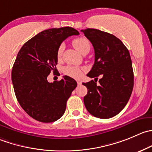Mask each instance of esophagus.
Listing matches in <instances>:
<instances>
[{"instance_id":"esophagus-1","label":"esophagus","mask_w":152,"mask_h":152,"mask_svg":"<svg viewBox=\"0 0 152 152\" xmlns=\"http://www.w3.org/2000/svg\"><path fill=\"white\" fill-rule=\"evenodd\" d=\"M77 84H78V85H82V82H81L80 81H77Z\"/></svg>"}]
</instances>
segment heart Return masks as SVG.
<instances>
[{
  "label": "heart",
  "instance_id": "b5f03b06",
  "mask_svg": "<svg viewBox=\"0 0 152 152\" xmlns=\"http://www.w3.org/2000/svg\"><path fill=\"white\" fill-rule=\"evenodd\" d=\"M73 47L76 49V50L82 55L83 53L89 52L91 49V43L89 40L85 37H79L76 39H73L72 42ZM63 50H64V45L61 44L58 48L57 50V57L60 58L62 56ZM83 70L80 67H75V66H67L64 68V73L70 77L79 79L82 75Z\"/></svg>",
  "mask_w": 152,
  "mask_h": 152
}]
</instances>
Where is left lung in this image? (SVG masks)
Wrapping results in <instances>:
<instances>
[{
  "instance_id": "obj_1",
  "label": "left lung",
  "mask_w": 152,
  "mask_h": 152,
  "mask_svg": "<svg viewBox=\"0 0 152 152\" xmlns=\"http://www.w3.org/2000/svg\"><path fill=\"white\" fill-rule=\"evenodd\" d=\"M81 31L95 52L94 64L87 76L96 79L82 83L88 88L84 103L94 117L111 118L124 108L133 90L134 73L129 50L112 34L89 28ZM99 75L101 79L96 85Z\"/></svg>"
}]
</instances>
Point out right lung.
<instances>
[{"instance_id": "obj_1", "label": "right lung", "mask_w": 152, "mask_h": 152, "mask_svg": "<svg viewBox=\"0 0 152 152\" xmlns=\"http://www.w3.org/2000/svg\"><path fill=\"white\" fill-rule=\"evenodd\" d=\"M70 26L53 28L37 34L23 45L12 70L18 102L28 115L42 123H53L62 117L66 103L77 86L67 76L50 83V72L56 73L57 50L67 37L79 35Z\"/></svg>"}]
</instances>
